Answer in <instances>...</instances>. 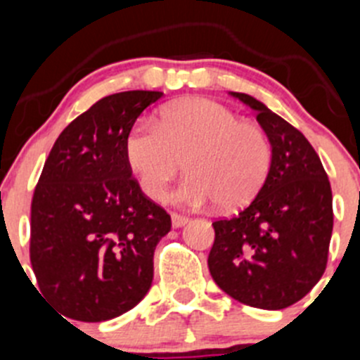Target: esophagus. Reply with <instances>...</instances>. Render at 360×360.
I'll use <instances>...</instances> for the list:
<instances>
[{
    "label": "esophagus",
    "instance_id": "1",
    "mask_svg": "<svg viewBox=\"0 0 360 360\" xmlns=\"http://www.w3.org/2000/svg\"><path fill=\"white\" fill-rule=\"evenodd\" d=\"M171 221H173V227L178 229V227H184V225L189 221V218L184 214H178V212H173V214H171Z\"/></svg>",
    "mask_w": 360,
    "mask_h": 360
}]
</instances>
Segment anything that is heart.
<instances>
[{
	"label": "heart",
	"instance_id": "heart-1",
	"mask_svg": "<svg viewBox=\"0 0 360 360\" xmlns=\"http://www.w3.org/2000/svg\"><path fill=\"white\" fill-rule=\"evenodd\" d=\"M124 153L153 200L165 195L186 158L189 174L171 195L184 207L214 202L236 207L249 202L272 162L265 131L211 98H184L162 108L158 120H136L126 135Z\"/></svg>",
	"mask_w": 360,
	"mask_h": 360
}]
</instances>
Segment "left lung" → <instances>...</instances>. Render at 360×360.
Instances as JSON below:
<instances>
[{"label": "left lung", "instance_id": "8db88e82", "mask_svg": "<svg viewBox=\"0 0 360 360\" xmlns=\"http://www.w3.org/2000/svg\"><path fill=\"white\" fill-rule=\"evenodd\" d=\"M231 95L257 113L272 162L250 205L212 224L209 272L240 303L281 310L303 299L324 274L333 229L332 187L303 133L257 98Z\"/></svg>", "mask_w": 360, "mask_h": 360}]
</instances>
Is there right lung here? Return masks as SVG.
I'll return each instance as SVG.
<instances>
[{
  "instance_id": "add662e5",
  "label": "right lung",
  "mask_w": 360,
  "mask_h": 360,
  "mask_svg": "<svg viewBox=\"0 0 360 360\" xmlns=\"http://www.w3.org/2000/svg\"><path fill=\"white\" fill-rule=\"evenodd\" d=\"M162 91L108 95L63 129L44 162L30 211V263L63 316L101 323L151 288L153 254L171 216L131 176L124 141Z\"/></svg>"
}]
</instances>
